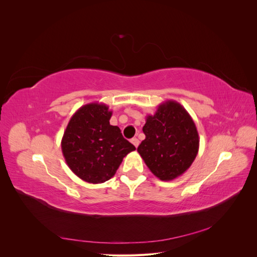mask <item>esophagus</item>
I'll list each match as a JSON object with an SVG mask.
<instances>
[{
	"label": "esophagus",
	"mask_w": 257,
	"mask_h": 257,
	"mask_svg": "<svg viewBox=\"0 0 257 257\" xmlns=\"http://www.w3.org/2000/svg\"><path fill=\"white\" fill-rule=\"evenodd\" d=\"M131 142H132V144H133L136 148L139 146V141H138V139H137L136 137H135V138H132Z\"/></svg>",
	"instance_id": "34e87169"
}]
</instances>
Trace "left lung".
<instances>
[{
    "instance_id": "obj_1",
    "label": "left lung",
    "mask_w": 257,
    "mask_h": 257,
    "mask_svg": "<svg viewBox=\"0 0 257 257\" xmlns=\"http://www.w3.org/2000/svg\"><path fill=\"white\" fill-rule=\"evenodd\" d=\"M143 132L146 139L137 151L151 173L162 181L183 175L198 153L199 136L195 123L176 100H165L154 114H148Z\"/></svg>"
}]
</instances>
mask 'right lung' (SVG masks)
Here are the masks:
<instances>
[{
    "instance_id": "obj_1",
    "label": "right lung",
    "mask_w": 257,
    "mask_h": 257,
    "mask_svg": "<svg viewBox=\"0 0 257 257\" xmlns=\"http://www.w3.org/2000/svg\"><path fill=\"white\" fill-rule=\"evenodd\" d=\"M112 110L103 103L81 106L69 120L61 148L67 166L81 180L97 184L112 178L136 148L110 125Z\"/></svg>"
}]
</instances>
